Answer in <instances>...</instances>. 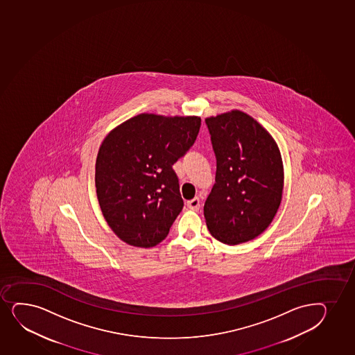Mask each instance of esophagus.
Masks as SVG:
<instances>
[{
    "mask_svg": "<svg viewBox=\"0 0 355 355\" xmlns=\"http://www.w3.org/2000/svg\"><path fill=\"white\" fill-rule=\"evenodd\" d=\"M187 207L189 208V209H192V211H198L200 208L199 198H194V199L187 201Z\"/></svg>",
    "mask_w": 355,
    "mask_h": 355,
    "instance_id": "34e87169",
    "label": "esophagus"
}]
</instances>
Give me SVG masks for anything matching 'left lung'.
Here are the masks:
<instances>
[{
	"label": "left lung",
	"mask_w": 355,
	"mask_h": 355,
	"mask_svg": "<svg viewBox=\"0 0 355 355\" xmlns=\"http://www.w3.org/2000/svg\"><path fill=\"white\" fill-rule=\"evenodd\" d=\"M205 122L216 159V184L204 206L208 231L224 244L252 241L281 205L284 171L277 143L243 111Z\"/></svg>",
	"instance_id": "obj_1"
}]
</instances>
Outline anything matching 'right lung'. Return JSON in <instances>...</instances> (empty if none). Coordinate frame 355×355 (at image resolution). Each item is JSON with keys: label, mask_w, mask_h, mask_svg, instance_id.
I'll list each match as a JSON object with an SVG mask.
<instances>
[{"label": "right lung", "mask_w": 355, "mask_h": 355, "mask_svg": "<svg viewBox=\"0 0 355 355\" xmlns=\"http://www.w3.org/2000/svg\"><path fill=\"white\" fill-rule=\"evenodd\" d=\"M196 116L141 114L110 131L96 159L97 198L119 239L153 248L168 236L184 207L173 164L199 134Z\"/></svg>", "instance_id": "1"}]
</instances>
